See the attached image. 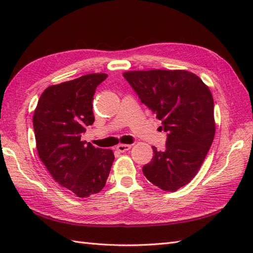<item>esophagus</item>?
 <instances>
[{"instance_id":"esophagus-1","label":"esophagus","mask_w":253,"mask_h":253,"mask_svg":"<svg viewBox=\"0 0 253 253\" xmlns=\"http://www.w3.org/2000/svg\"><path fill=\"white\" fill-rule=\"evenodd\" d=\"M130 148H131L130 144H118V146L116 147V150L118 152L123 153V152L128 151V150H130Z\"/></svg>"}]
</instances>
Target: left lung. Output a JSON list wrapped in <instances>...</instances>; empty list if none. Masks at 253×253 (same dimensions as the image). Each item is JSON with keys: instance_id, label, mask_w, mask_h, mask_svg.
Segmentation results:
<instances>
[{"instance_id": "1", "label": "left lung", "mask_w": 253, "mask_h": 253, "mask_svg": "<svg viewBox=\"0 0 253 253\" xmlns=\"http://www.w3.org/2000/svg\"><path fill=\"white\" fill-rule=\"evenodd\" d=\"M168 132L165 148H153L144 176L165 191L187 185L200 169L215 135L214 102L208 85L188 71L151 69L123 74Z\"/></svg>"}]
</instances>
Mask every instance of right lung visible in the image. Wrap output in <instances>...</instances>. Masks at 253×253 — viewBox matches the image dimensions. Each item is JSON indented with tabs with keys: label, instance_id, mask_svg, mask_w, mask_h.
I'll use <instances>...</instances> for the list:
<instances>
[{
	"label": "right lung",
	"instance_id": "1",
	"mask_svg": "<svg viewBox=\"0 0 253 253\" xmlns=\"http://www.w3.org/2000/svg\"><path fill=\"white\" fill-rule=\"evenodd\" d=\"M106 74H88L47 87L34 113L39 158L54 180L79 198L100 192L114 161L110 149L82 141L94 122L92 101Z\"/></svg>",
	"mask_w": 253,
	"mask_h": 253
}]
</instances>
